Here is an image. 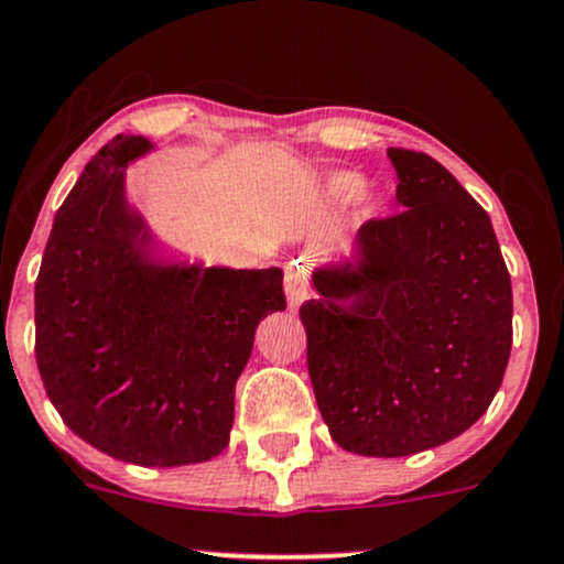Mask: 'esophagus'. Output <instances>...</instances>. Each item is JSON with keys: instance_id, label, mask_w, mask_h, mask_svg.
Segmentation results:
<instances>
[{"instance_id": "esophagus-1", "label": "esophagus", "mask_w": 564, "mask_h": 564, "mask_svg": "<svg viewBox=\"0 0 564 564\" xmlns=\"http://www.w3.org/2000/svg\"><path fill=\"white\" fill-rule=\"evenodd\" d=\"M286 296L291 310H296L304 299H310V265L306 262L294 260L286 268Z\"/></svg>"}]
</instances>
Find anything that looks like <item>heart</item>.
Masks as SVG:
<instances>
[{"instance_id":"heart-1","label":"heart","mask_w":564,"mask_h":564,"mask_svg":"<svg viewBox=\"0 0 564 564\" xmlns=\"http://www.w3.org/2000/svg\"><path fill=\"white\" fill-rule=\"evenodd\" d=\"M333 187L338 195H344V197H359L361 189H365V182L354 174H338L333 180Z\"/></svg>"}]
</instances>
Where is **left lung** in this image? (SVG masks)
<instances>
[{
    "mask_svg": "<svg viewBox=\"0 0 564 564\" xmlns=\"http://www.w3.org/2000/svg\"><path fill=\"white\" fill-rule=\"evenodd\" d=\"M388 159L403 210L369 218L356 265L317 270L319 299L299 310L330 437L372 458L430 451L479 422L512 346L510 273L487 210L432 155Z\"/></svg>",
    "mask_w": 564,
    "mask_h": 564,
    "instance_id": "left-lung-1",
    "label": "left lung"
}]
</instances>
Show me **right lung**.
Returning a JSON list of instances; mask_svg holds the SVG:
<instances>
[{"instance_id": "1", "label": "right lung", "mask_w": 564, "mask_h": 564, "mask_svg": "<svg viewBox=\"0 0 564 564\" xmlns=\"http://www.w3.org/2000/svg\"><path fill=\"white\" fill-rule=\"evenodd\" d=\"M151 148L117 134L56 210L35 281V361L77 437L134 466H189L229 445L234 388L283 270L161 265L127 205L124 166Z\"/></svg>"}]
</instances>
